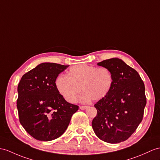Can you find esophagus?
I'll list each match as a JSON object with an SVG mask.
<instances>
[{
	"instance_id": "34e87169",
	"label": "esophagus",
	"mask_w": 160,
	"mask_h": 160,
	"mask_svg": "<svg viewBox=\"0 0 160 160\" xmlns=\"http://www.w3.org/2000/svg\"><path fill=\"white\" fill-rule=\"evenodd\" d=\"M88 107V106H80V107H79L80 109H81V110H85V109H86V108H87Z\"/></svg>"
}]
</instances>
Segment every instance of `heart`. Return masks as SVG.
<instances>
[{"mask_svg":"<svg viewBox=\"0 0 160 160\" xmlns=\"http://www.w3.org/2000/svg\"><path fill=\"white\" fill-rule=\"evenodd\" d=\"M113 83V76L107 68H98L87 64H79L70 68L68 75H60L56 80L58 92L69 102L76 99L81 89L82 102L92 99L99 100L107 95Z\"/></svg>","mask_w":160,"mask_h":160,"instance_id":"obj_1","label":"heart"}]
</instances>
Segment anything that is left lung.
I'll return each instance as SVG.
<instances>
[{
  "mask_svg": "<svg viewBox=\"0 0 160 160\" xmlns=\"http://www.w3.org/2000/svg\"><path fill=\"white\" fill-rule=\"evenodd\" d=\"M113 76L107 95L95 104L92 126L96 135L108 143L125 141L142 122L146 106L145 85L138 72L118 58L98 62Z\"/></svg>",
  "mask_w": 160,
  "mask_h": 160,
  "instance_id": "1",
  "label": "left lung"
}]
</instances>
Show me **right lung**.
Here are the masks:
<instances>
[{
    "label": "right lung",
    "mask_w": 160,
    "mask_h": 160,
    "mask_svg": "<svg viewBox=\"0 0 160 160\" xmlns=\"http://www.w3.org/2000/svg\"><path fill=\"white\" fill-rule=\"evenodd\" d=\"M68 67L44 62L22 76L18 87L19 122L35 139L49 141L67 130L77 105L65 100L56 85L58 76Z\"/></svg>",
    "instance_id": "right-lung-1"
}]
</instances>
